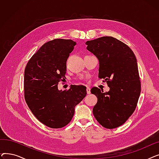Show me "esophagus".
Listing matches in <instances>:
<instances>
[{
    "mask_svg": "<svg viewBox=\"0 0 159 159\" xmlns=\"http://www.w3.org/2000/svg\"><path fill=\"white\" fill-rule=\"evenodd\" d=\"M86 91H87V93L88 94H90L91 93V89L88 86H87V88H86Z\"/></svg>",
    "mask_w": 159,
    "mask_h": 159,
    "instance_id": "obj_1",
    "label": "esophagus"
}]
</instances>
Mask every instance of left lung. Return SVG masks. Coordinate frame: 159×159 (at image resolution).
Wrapping results in <instances>:
<instances>
[{"label": "left lung", "mask_w": 159, "mask_h": 159, "mask_svg": "<svg viewBox=\"0 0 159 159\" xmlns=\"http://www.w3.org/2000/svg\"><path fill=\"white\" fill-rule=\"evenodd\" d=\"M86 44L98 60V78L110 87L106 93L91 88V93L97 97L93 115L103 127L117 128L134 112L140 94L137 58L129 46L112 37L88 40Z\"/></svg>", "instance_id": "obj_1"}]
</instances>
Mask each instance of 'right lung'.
Here are the masks:
<instances>
[{
  "label": "right lung",
  "mask_w": 159,
  "mask_h": 159,
  "mask_svg": "<svg viewBox=\"0 0 159 159\" xmlns=\"http://www.w3.org/2000/svg\"><path fill=\"white\" fill-rule=\"evenodd\" d=\"M76 43L57 39L45 43L33 55L24 70V98L35 117L45 126L61 128L72 119L75 107L86 95L85 86L58 90L65 77L66 61Z\"/></svg>",
  "instance_id": "right-lung-1"
}]
</instances>
